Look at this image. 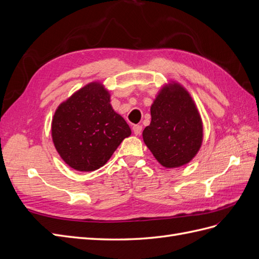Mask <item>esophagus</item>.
<instances>
[{
	"instance_id": "obj_1",
	"label": "esophagus",
	"mask_w": 259,
	"mask_h": 259,
	"mask_svg": "<svg viewBox=\"0 0 259 259\" xmlns=\"http://www.w3.org/2000/svg\"><path fill=\"white\" fill-rule=\"evenodd\" d=\"M133 131H134V134L136 136H138V135L142 134L143 126H142V125H134V126H133Z\"/></svg>"
}]
</instances>
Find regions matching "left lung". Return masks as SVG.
Listing matches in <instances>:
<instances>
[{
  "label": "left lung",
  "mask_w": 259,
  "mask_h": 259,
  "mask_svg": "<svg viewBox=\"0 0 259 259\" xmlns=\"http://www.w3.org/2000/svg\"><path fill=\"white\" fill-rule=\"evenodd\" d=\"M150 112L151 122L143 138L154 158L166 168L189 163L203 140L202 120L190 94L175 82L164 85Z\"/></svg>",
  "instance_id": "1"
}]
</instances>
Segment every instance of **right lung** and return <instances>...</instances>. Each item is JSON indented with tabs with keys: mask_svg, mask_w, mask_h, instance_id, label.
I'll return each mask as SVG.
<instances>
[{
	"mask_svg": "<svg viewBox=\"0 0 259 259\" xmlns=\"http://www.w3.org/2000/svg\"><path fill=\"white\" fill-rule=\"evenodd\" d=\"M128 124L110 105V94L92 82L61 103L52 121L55 148L66 164L80 171L104 166L124 138Z\"/></svg>",
	"mask_w": 259,
	"mask_h": 259,
	"instance_id": "obj_1",
	"label": "right lung"
}]
</instances>
